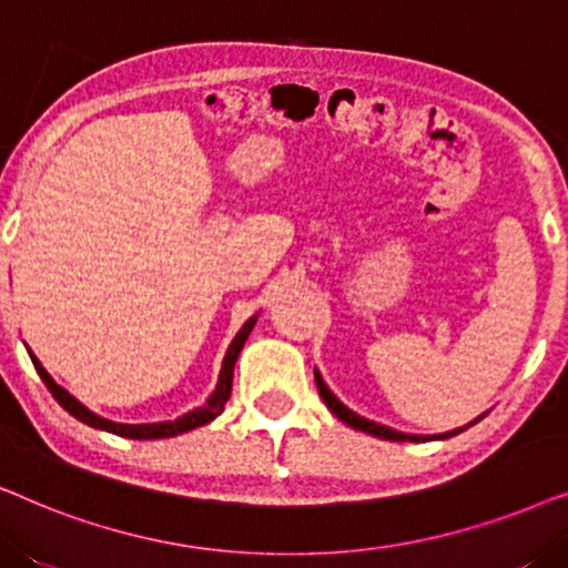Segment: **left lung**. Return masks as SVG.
Returning <instances> with one entry per match:
<instances>
[{"mask_svg": "<svg viewBox=\"0 0 568 568\" xmlns=\"http://www.w3.org/2000/svg\"><path fill=\"white\" fill-rule=\"evenodd\" d=\"M315 383H317V390H321V398L325 406L331 408V414L341 418L346 426H352V429L356 432H364V434H372V437H379V439H390V442H429V439H447V437H455V434H460L468 429V426H473L476 422H480L486 414H480L476 422H470L468 426H460V429H453V432H445V434H406V432H398V429H390V426H383V424H375L369 422V418H364L359 414H354L352 408H346L344 403H341L336 395H333L328 390V385L323 383L321 372L315 369Z\"/></svg>", "mask_w": 568, "mask_h": 568, "instance_id": "left-lung-1", "label": "left lung"}]
</instances>
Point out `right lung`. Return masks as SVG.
I'll use <instances>...</instances> for the list:
<instances>
[{
    "label": "right lung",
    "mask_w": 568,
    "mask_h": 568,
    "mask_svg": "<svg viewBox=\"0 0 568 568\" xmlns=\"http://www.w3.org/2000/svg\"><path fill=\"white\" fill-rule=\"evenodd\" d=\"M255 321H258V315H253L251 321H245L243 328L237 331V336L232 338L227 354H224V362H222V369H220V379H216L214 393L209 395L204 406L189 410V414H183L181 418H175V422L119 424V422H111V418H103V416L92 414L88 406H82V403L77 400L72 393L64 390V387H61L57 379H53L49 372L43 369V364L36 359V354L30 352V348H28V354H30V359H33L36 372H38V375H41L45 387H49L53 398L59 400V406L64 408V410H69V414H72L74 418H80L82 424H88V426H92V429H100V432H111V434H115V437H126V439H168V437H178V434H183V432L196 429V426H204L209 422H214V418L222 414L224 403H227L230 393H232V375H235V362H237L240 352H243L247 336H251Z\"/></svg>",
    "instance_id": "add662e5"
}]
</instances>
